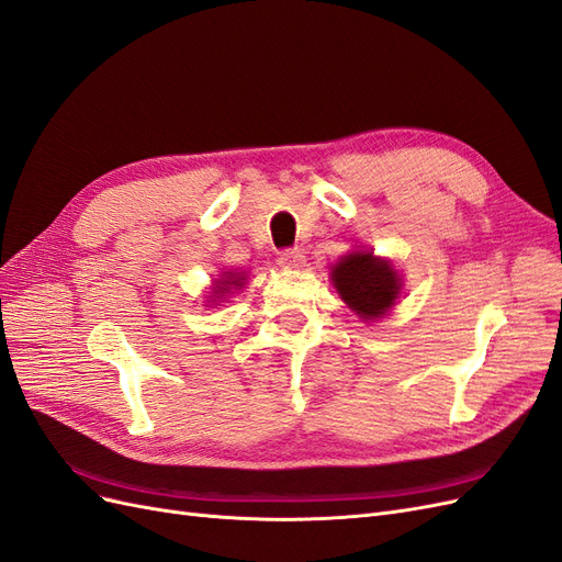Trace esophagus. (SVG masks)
Wrapping results in <instances>:
<instances>
[{"mask_svg": "<svg viewBox=\"0 0 562 562\" xmlns=\"http://www.w3.org/2000/svg\"><path fill=\"white\" fill-rule=\"evenodd\" d=\"M279 260L288 267H300L304 262V252L300 248H288V250H281Z\"/></svg>", "mask_w": 562, "mask_h": 562, "instance_id": "esophagus-1", "label": "esophagus"}]
</instances>
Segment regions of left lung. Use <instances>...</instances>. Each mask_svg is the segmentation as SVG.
<instances>
[{"mask_svg":"<svg viewBox=\"0 0 562 562\" xmlns=\"http://www.w3.org/2000/svg\"><path fill=\"white\" fill-rule=\"evenodd\" d=\"M337 293L361 318H378L398 297V274L386 260L372 252H351L333 267Z\"/></svg>","mask_w":562,"mask_h":562,"instance_id":"obj_1","label":"left lung"}]
</instances>
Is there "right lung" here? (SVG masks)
Listing matches in <instances>:
<instances>
[{"mask_svg": "<svg viewBox=\"0 0 562 562\" xmlns=\"http://www.w3.org/2000/svg\"><path fill=\"white\" fill-rule=\"evenodd\" d=\"M225 274H229L225 281H217V291H215V295H220V293H225V291H229V288L234 285H241L244 283V277L241 274H232V271H225Z\"/></svg>", "mask_w": 562, "mask_h": 562, "instance_id": "obj_1", "label": "right lung"}]
</instances>
